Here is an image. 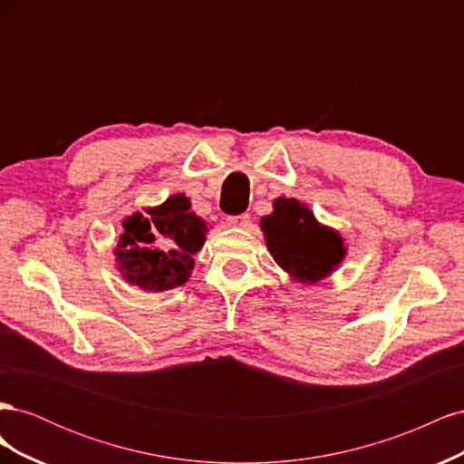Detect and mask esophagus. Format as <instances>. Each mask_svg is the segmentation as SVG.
I'll use <instances>...</instances> for the list:
<instances>
[{"label": "esophagus", "mask_w": 464, "mask_h": 464, "mask_svg": "<svg viewBox=\"0 0 464 464\" xmlns=\"http://www.w3.org/2000/svg\"><path fill=\"white\" fill-rule=\"evenodd\" d=\"M247 222H249V215H237V217H228V224H230V227H236V228L247 227Z\"/></svg>", "instance_id": "esophagus-1"}]
</instances>
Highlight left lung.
<instances>
[{
	"label": "left lung",
	"mask_w": 464,
	"mask_h": 464,
	"mask_svg": "<svg viewBox=\"0 0 464 464\" xmlns=\"http://www.w3.org/2000/svg\"><path fill=\"white\" fill-rule=\"evenodd\" d=\"M259 227L275 263L300 285H317L331 276L346 257L339 230L321 224L314 210L292 198H276L273 213Z\"/></svg>",
	"instance_id": "8db88e82"
}]
</instances>
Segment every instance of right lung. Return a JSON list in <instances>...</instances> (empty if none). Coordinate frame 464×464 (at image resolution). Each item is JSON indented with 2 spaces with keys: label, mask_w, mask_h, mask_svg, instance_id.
Wrapping results in <instances>:
<instances>
[{
  "label": "right lung",
  "mask_w": 464,
  "mask_h": 464,
  "mask_svg": "<svg viewBox=\"0 0 464 464\" xmlns=\"http://www.w3.org/2000/svg\"><path fill=\"white\" fill-rule=\"evenodd\" d=\"M121 220L114 247L116 269L125 283L143 292L186 285L193 256L207 240V222L191 210L186 193H174L157 207H145Z\"/></svg>",
  "instance_id": "add662e5"
}]
</instances>
